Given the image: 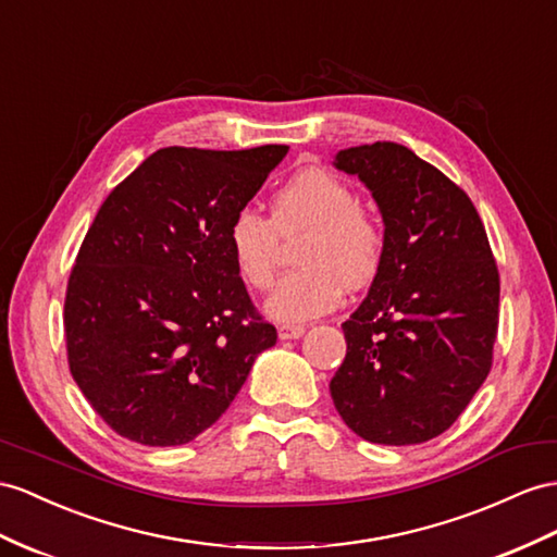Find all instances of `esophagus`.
I'll return each mask as SVG.
<instances>
[{"instance_id":"34e87169","label":"esophagus","mask_w":557,"mask_h":557,"mask_svg":"<svg viewBox=\"0 0 557 557\" xmlns=\"http://www.w3.org/2000/svg\"><path fill=\"white\" fill-rule=\"evenodd\" d=\"M306 334L304 324H280L277 326V336L282 341H292V338H301Z\"/></svg>"}]
</instances>
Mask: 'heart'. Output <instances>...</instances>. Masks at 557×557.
I'll use <instances>...</instances> for the list:
<instances>
[{"instance_id":"heart-1","label":"heart","mask_w":557,"mask_h":557,"mask_svg":"<svg viewBox=\"0 0 557 557\" xmlns=\"http://www.w3.org/2000/svg\"><path fill=\"white\" fill-rule=\"evenodd\" d=\"M308 231L296 251L294 273L265 298V312L280 322H301L332 310L341 289H360L383 261V227L358 205V195L332 171L310 166L282 185L270 219L242 207L227 225L237 275L251 289H268L277 270L280 237Z\"/></svg>"}]
</instances>
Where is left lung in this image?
I'll use <instances>...</instances> for the list:
<instances>
[{
	"label": "left lung",
	"mask_w": 557,
	"mask_h": 557,
	"mask_svg": "<svg viewBox=\"0 0 557 557\" xmlns=\"http://www.w3.org/2000/svg\"><path fill=\"white\" fill-rule=\"evenodd\" d=\"M334 166L372 190L386 247L341 324L348 350L332 400L362 440L419 445L445 433L490 374L498 268L470 197L400 143L341 150Z\"/></svg>",
	"instance_id": "1"
}]
</instances>
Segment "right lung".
<instances>
[{"label": "right lung", "mask_w": 557, "mask_h": 557, "mask_svg": "<svg viewBox=\"0 0 557 557\" xmlns=\"http://www.w3.org/2000/svg\"><path fill=\"white\" fill-rule=\"evenodd\" d=\"M287 150L162 148L98 209L63 324L70 374L122 437L148 447L195 440L275 346L225 235Z\"/></svg>", "instance_id": "obj_1"}]
</instances>
